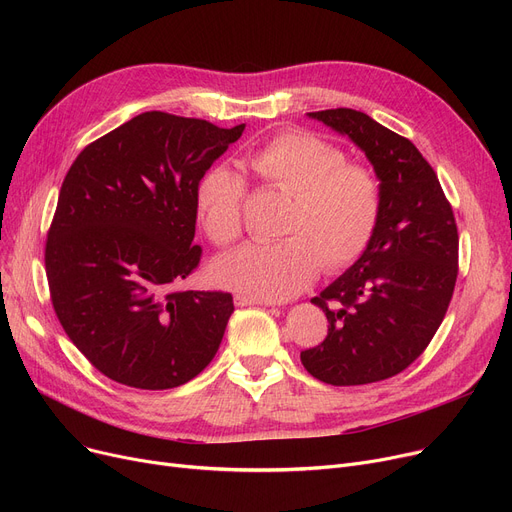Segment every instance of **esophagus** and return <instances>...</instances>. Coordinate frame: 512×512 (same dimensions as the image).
Here are the masks:
<instances>
[{
  "label": "esophagus",
  "mask_w": 512,
  "mask_h": 512,
  "mask_svg": "<svg viewBox=\"0 0 512 512\" xmlns=\"http://www.w3.org/2000/svg\"><path fill=\"white\" fill-rule=\"evenodd\" d=\"M234 303H236L238 307H249V305H272V301L251 299V297H245V294H236V297H234Z\"/></svg>",
  "instance_id": "34e87169"
}]
</instances>
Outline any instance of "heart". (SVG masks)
Segmentation results:
<instances>
[{
	"mask_svg": "<svg viewBox=\"0 0 512 512\" xmlns=\"http://www.w3.org/2000/svg\"><path fill=\"white\" fill-rule=\"evenodd\" d=\"M245 166L278 193L290 195L272 245H247L211 265L220 286L263 301H284L319 274L355 263L382 215V188L361 164L303 130H286L245 157ZM245 180L228 166L209 168L195 188L197 218L213 245L230 247L242 234Z\"/></svg>",
	"mask_w": 512,
	"mask_h": 512,
	"instance_id": "heart-1",
	"label": "heart"
}]
</instances>
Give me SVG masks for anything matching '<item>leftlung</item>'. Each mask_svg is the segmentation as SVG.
Returning <instances> with one entry per match:
<instances>
[{
    "instance_id": "obj_1",
    "label": "left lung",
    "mask_w": 512,
    "mask_h": 512,
    "mask_svg": "<svg viewBox=\"0 0 512 512\" xmlns=\"http://www.w3.org/2000/svg\"><path fill=\"white\" fill-rule=\"evenodd\" d=\"M346 134L371 161L382 215L365 253L311 299L328 336L301 353L305 369L332 386H361L407 369L432 342L459 274V232L434 168L405 137L363 112H309Z\"/></svg>"
}]
</instances>
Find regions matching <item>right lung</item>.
<instances>
[{"label":"right lung","instance_id":"add662e5","mask_svg":"<svg viewBox=\"0 0 512 512\" xmlns=\"http://www.w3.org/2000/svg\"><path fill=\"white\" fill-rule=\"evenodd\" d=\"M245 124L145 112L74 159L47 234L51 303L68 338L107 378L168 390L215 357L230 292L176 290L195 272V188Z\"/></svg>","mask_w":512,"mask_h":512}]
</instances>
